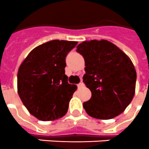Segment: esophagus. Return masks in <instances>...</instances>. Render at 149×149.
I'll return each instance as SVG.
<instances>
[{
    "mask_svg": "<svg viewBox=\"0 0 149 149\" xmlns=\"http://www.w3.org/2000/svg\"><path fill=\"white\" fill-rule=\"evenodd\" d=\"M77 86H78L79 88H82V87H84V84H83V82H80V83H79V84L77 85Z\"/></svg>",
    "mask_w": 149,
    "mask_h": 149,
    "instance_id": "1",
    "label": "esophagus"
}]
</instances>
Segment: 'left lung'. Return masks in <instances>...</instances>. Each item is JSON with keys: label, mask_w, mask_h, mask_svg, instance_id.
Instances as JSON below:
<instances>
[{"label": "left lung", "mask_w": 149, "mask_h": 149, "mask_svg": "<svg viewBox=\"0 0 149 149\" xmlns=\"http://www.w3.org/2000/svg\"><path fill=\"white\" fill-rule=\"evenodd\" d=\"M77 51L85 60L83 82L92 97L83 103L90 117L114 118L132 102L136 91V71L130 58L107 40L85 41Z\"/></svg>", "instance_id": "left-lung-1"}]
</instances>
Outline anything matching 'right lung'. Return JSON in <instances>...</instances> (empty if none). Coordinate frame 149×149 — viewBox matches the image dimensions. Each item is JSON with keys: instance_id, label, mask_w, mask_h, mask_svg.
Instances as JSON below:
<instances>
[{"instance_id": "1", "label": "right lung", "mask_w": 149, "mask_h": 149, "mask_svg": "<svg viewBox=\"0 0 149 149\" xmlns=\"http://www.w3.org/2000/svg\"><path fill=\"white\" fill-rule=\"evenodd\" d=\"M77 42L52 40L37 46L22 61L17 73V92L29 112L42 121L63 117L77 89L65 75V58Z\"/></svg>"}]
</instances>
